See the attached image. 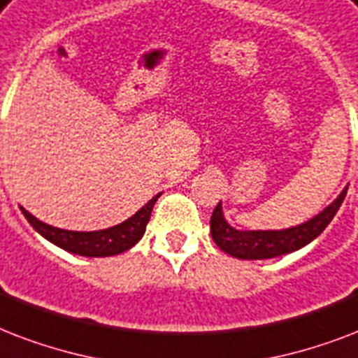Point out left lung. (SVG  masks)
Here are the masks:
<instances>
[{"label": "left lung", "instance_id": "left-lung-1", "mask_svg": "<svg viewBox=\"0 0 358 358\" xmlns=\"http://www.w3.org/2000/svg\"><path fill=\"white\" fill-rule=\"evenodd\" d=\"M348 188H343L331 205L306 222L285 229H237L224 218L222 201L210 217V237L217 246L239 259H271L303 248L331 224L340 209Z\"/></svg>", "mask_w": 358, "mask_h": 358}]
</instances>
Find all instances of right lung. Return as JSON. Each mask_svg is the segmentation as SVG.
Returning a JSON list of instances; mask_svg holds the SVG:
<instances>
[{"instance_id":"obj_1","label":"right lung","mask_w":358,"mask_h":358,"mask_svg":"<svg viewBox=\"0 0 358 358\" xmlns=\"http://www.w3.org/2000/svg\"><path fill=\"white\" fill-rule=\"evenodd\" d=\"M159 198L160 194H157L124 222L112 226V228L96 229V231H69V229L54 228V226L38 220L37 217H33L31 213L24 207H20V209L24 217L27 218V222L33 226V229L43 235L46 241L54 243L55 246H59L71 254H76V256L108 257L117 256L121 252L129 250L143 237L155 201Z\"/></svg>"}]
</instances>
